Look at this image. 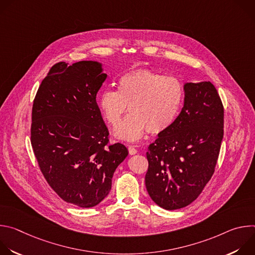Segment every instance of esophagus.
Here are the masks:
<instances>
[{
    "label": "esophagus",
    "instance_id": "34e87169",
    "mask_svg": "<svg viewBox=\"0 0 255 255\" xmlns=\"http://www.w3.org/2000/svg\"><path fill=\"white\" fill-rule=\"evenodd\" d=\"M127 146H128L129 153H130L131 155H134V154L137 153V149H136V147L134 146V145H127Z\"/></svg>",
    "mask_w": 255,
    "mask_h": 255
}]
</instances>
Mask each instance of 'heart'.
Instances as JSON below:
<instances>
[{
  "label": "heart",
  "instance_id": "1",
  "mask_svg": "<svg viewBox=\"0 0 255 255\" xmlns=\"http://www.w3.org/2000/svg\"><path fill=\"white\" fill-rule=\"evenodd\" d=\"M184 98V85L178 79L139 68L119 79L117 91L104 90L98 106L104 119L113 127L118 126L129 106L131 113L114 134L121 140L133 142L146 130L159 134L168 129L178 115Z\"/></svg>",
  "mask_w": 255,
  "mask_h": 255
}]
</instances>
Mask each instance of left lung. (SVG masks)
Instances as JSON below:
<instances>
[{
    "label": "left lung",
    "mask_w": 255,
    "mask_h": 255,
    "mask_svg": "<svg viewBox=\"0 0 255 255\" xmlns=\"http://www.w3.org/2000/svg\"><path fill=\"white\" fill-rule=\"evenodd\" d=\"M184 89L179 115L146 152L145 186L165 210L184 208L199 197L215 171L224 134V108L214 85L187 83Z\"/></svg>",
    "instance_id": "obj_1"
}]
</instances>
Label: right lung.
Here are the masks:
<instances>
[{"mask_svg":"<svg viewBox=\"0 0 255 255\" xmlns=\"http://www.w3.org/2000/svg\"><path fill=\"white\" fill-rule=\"evenodd\" d=\"M106 79L98 61L58 62L32 107L31 144L40 170L63 201L82 208L108 196L116 168L128 155L125 145L109 144L96 101Z\"/></svg>","mask_w":255,"mask_h":255,"instance_id":"add662e5","label":"right lung"}]
</instances>
